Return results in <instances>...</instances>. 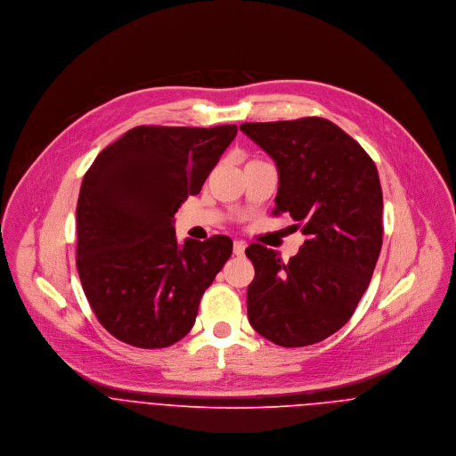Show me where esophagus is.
I'll list each match as a JSON object with an SVG mask.
<instances>
[{
    "label": "esophagus",
    "instance_id": "1",
    "mask_svg": "<svg viewBox=\"0 0 456 456\" xmlns=\"http://www.w3.org/2000/svg\"><path fill=\"white\" fill-rule=\"evenodd\" d=\"M244 251H246V244L242 240H235L233 242V255L235 256H244Z\"/></svg>",
    "mask_w": 456,
    "mask_h": 456
}]
</instances>
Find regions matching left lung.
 Instances as JSON below:
<instances>
[{
  "instance_id": "8db88e82",
  "label": "left lung",
  "mask_w": 456,
  "mask_h": 456,
  "mask_svg": "<svg viewBox=\"0 0 456 456\" xmlns=\"http://www.w3.org/2000/svg\"><path fill=\"white\" fill-rule=\"evenodd\" d=\"M275 161L273 214H289L305 235L298 255L282 261L260 244L248 288L249 323L284 347L325 340L353 316L383 246V191L363 147L323 118L244 123Z\"/></svg>"
}]
</instances>
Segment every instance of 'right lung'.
<instances>
[{
  "label": "right lung",
  "mask_w": 456,
  "mask_h": 456,
  "mask_svg": "<svg viewBox=\"0 0 456 456\" xmlns=\"http://www.w3.org/2000/svg\"><path fill=\"white\" fill-rule=\"evenodd\" d=\"M235 125L136 126L105 147L77 201V270L102 326L143 349L167 347L195 325L203 291L233 242L175 237L174 216L198 195Z\"/></svg>",
  "instance_id": "add662e5"
}]
</instances>
